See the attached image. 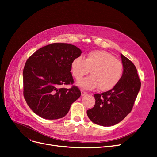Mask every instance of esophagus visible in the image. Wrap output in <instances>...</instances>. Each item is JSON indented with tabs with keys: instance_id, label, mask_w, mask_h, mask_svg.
<instances>
[{
	"instance_id": "esophagus-1",
	"label": "esophagus",
	"mask_w": 157,
	"mask_h": 157,
	"mask_svg": "<svg viewBox=\"0 0 157 157\" xmlns=\"http://www.w3.org/2000/svg\"><path fill=\"white\" fill-rule=\"evenodd\" d=\"M81 96H84V95H86V92L85 90H81Z\"/></svg>"
}]
</instances>
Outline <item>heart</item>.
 <instances>
[{"label":"heart","instance_id":"1","mask_svg":"<svg viewBox=\"0 0 157 157\" xmlns=\"http://www.w3.org/2000/svg\"><path fill=\"white\" fill-rule=\"evenodd\" d=\"M71 72L79 80L88 75L91 76L82 79L78 85L84 89L92 90L98 87L102 91H109L116 86L122 79L124 67L122 62L110 53L104 50H93L86 55L72 60Z\"/></svg>","mask_w":157,"mask_h":157}]
</instances>
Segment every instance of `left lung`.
I'll list each match as a JSON object with an SVG mask.
<instances>
[{
    "mask_svg": "<svg viewBox=\"0 0 157 157\" xmlns=\"http://www.w3.org/2000/svg\"><path fill=\"white\" fill-rule=\"evenodd\" d=\"M124 67L122 79L110 90L94 95L95 105L87 110L89 119L102 126H111L131 112L141 88L137 69L132 62L121 54Z\"/></svg>",
    "mask_w": 157,
    "mask_h": 157,
    "instance_id": "left-lung-1",
    "label": "left lung"
}]
</instances>
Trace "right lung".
Masks as SVG:
<instances>
[{
    "mask_svg": "<svg viewBox=\"0 0 157 157\" xmlns=\"http://www.w3.org/2000/svg\"><path fill=\"white\" fill-rule=\"evenodd\" d=\"M81 50L69 44L54 43L36 50L23 69V94L29 108L45 119H58L68 113L72 103L81 96L73 84L71 64Z\"/></svg>",
    "mask_w": 157,
    "mask_h": 157,
    "instance_id": "add662e5",
    "label": "right lung"
}]
</instances>
